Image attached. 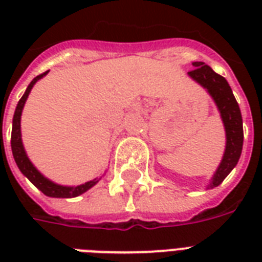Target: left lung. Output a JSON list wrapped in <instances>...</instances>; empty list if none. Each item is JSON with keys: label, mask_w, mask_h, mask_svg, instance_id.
Returning a JSON list of instances; mask_svg holds the SVG:
<instances>
[{"label": "left lung", "mask_w": 262, "mask_h": 262, "mask_svg": "<svg viewBox=\"0 0 262 262\" xmlns=\"http://www.w3.org/2000/svg\"><path fill=\"white\" fill-rule=\"evenodd\" d=\"M194 69L187 75L191 79L208 91L212 99L215 100L216 106L220 111V117L226 129V151H224L222 163L216 170L212 181L208 185V189L219 186L223 182L231 170L236 166L242 154L244 145V125L242 115L235 96L232 94L231 87L228 85L227 80L223 76L217 75L204 62H193Z\"/></svg>", "instance_id": "left-lung-1"}]
</instances>
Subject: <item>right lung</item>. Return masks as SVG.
Wrapping results in <instances>:
<instances>
[{
  "mask_svg": "<svg viewBox=\"0 0 262 262\" xmlns=\"http://www.w3.org/2000/svg\"><path fill=\"white\" fill-rule=\"evenodd\" d=\"M49 72V71H47ZM47 72L42 73V75L36 76L30 85L27 87L26 92L21 96V99L18 100L16 111L13 115V125H12V137H10V145H12V154H13L14 162L17 164V167L20 168V171L26 175L27 178L30 179L31 182L34 183L35 186L38 187L39 190L42 191L43 194L49 195V197H57V199H72V197H77V195L83 194L88 189L96 185L100 178H95L90 182H85L79 186H62V185H57V183L51 182L50 179L45 178L40 172L35 168V166L30 162L28 156H27L24 147L21 143V130H20V119H21V111L23 107L26 104V100L30 95L31 90L34 87V84L38 81L39 79H42L43 76L47 75Z\"/></svg>",
  "mask_w": 262,
  "mask_h": 262,
  "instance_id": "add662e5",
  "label": "right lung"
}]
</instances>
